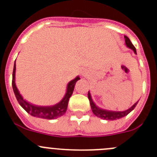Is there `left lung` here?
<instances>
[{
    "label": "left lung",
    "mask_w": 157,
    "mask_h": 157,
    "mask_svg": "<svg viewBox=\"0 0 157 157\" xmlns=\"http://www.w3.org/2000/svg\"><path fill=\"white\" fill-rule=\"evenodd\" d=\"M124 40H125L126 45H127L128 48L132 49V50L134 52V53L135 54L137 53V52H136L135 47L133 45V44L131 43V42L130 41V39H128V37H127L126 36H124ZM88 99H89V100H90V106H91L92 111H93V114H94L96 116L99 117V118H102V119L112 120V121H113V120L118 119V118H123V117L126 116V115H128V114H129L130 112L133 110V109L135 108L136 105H137V102H137L135 104H134V105H133L129 109H128V110H126V111H124V112H110V111L103 110V109H102L98 108V107L95 105L94 102H93V100H92V98H91V96H90V92L88 93Z\"/></svg>",
    "instance_id": "8db88e82"
}]
</instances>
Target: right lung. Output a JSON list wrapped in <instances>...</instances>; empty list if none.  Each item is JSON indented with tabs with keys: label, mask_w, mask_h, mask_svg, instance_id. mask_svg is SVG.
I'll return each instance as SVG.
<instances>
[{
	"label": "right lung",
	"mask_w": 157,
	"mask_h": 157,
	"mask_svg": "<svg viewBox=\"0 0 157 157\" xmlns=\"http://www.w3.org/2000/svg\"><path fill=\"white\" fill-rule=\"evenodd\" d=\"M15 71H16V61L14 63L13 71V79H12V86L14 94H15L16 98L18 101L19 104L23 107L28 113L30 114L32 116L37 117V118H45V119H55V118H59L62 116L66 112L67 109V105H68V101L70 97L72 95L73 91H74V86L77 80H80V77H77L74 80H71L67 85V93L65 96L63 98L62 100L59 103L53 105V106L49 107H42V106H36L32 104L29 103L26 101H25L21 96V95L19 93L17 86L15 84Z\"/></svg>",
	"instance_id": "obj_1"
}]
</instances>
